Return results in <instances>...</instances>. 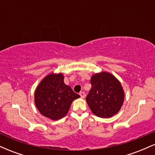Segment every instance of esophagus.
I'll return each mask as SVG.
<instances>
[{
	"label": "esophagus",
	"instance_id": "34e87169",
	"mask_svg": "<svg viewBox=\"0 0 155 155\" xmlns=\"http://www.w3.org/2000/svg\"><path fill=\"white\" fill-rule=\"evenodd\" d=\"M79 95H80V96H81V97H82V98H84V97H85L84 92H79Z\"/></svg>",
	"mask_w": 155,
	"mask_h": 155
}]
</instances>
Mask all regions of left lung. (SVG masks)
I'll list each match as a JSON object with an SVG mask.
<instances>
[{"instance_id":"obj_1","label":"left lung","mask_w":155,"mask_h":155,"mask_svg":"<svg viewBox=\"0 0 155 155\" xmlns=\"http://www.w3.org/2000/svg\"><path fill=\"white\" fill-rule=\"evenodd\" d=\"M92 87L86 101L92 113L109 118L120 111L124 101V92L120 81L111 74L101 72L91 78Z\"/></svg>"}]
</instances>
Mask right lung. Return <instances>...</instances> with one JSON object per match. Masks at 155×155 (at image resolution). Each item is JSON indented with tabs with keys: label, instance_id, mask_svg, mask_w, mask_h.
<instances>
[{
	"label": "right lung",
	"instance_id": "1",
	"mask_svg": "<svg viewBox=\"0 0 155 155\" xmlns=\"http://www.w3.org/2000/svg\"><path fill=\"white\" fill-rule=\"evenodd\" d=\"M63 79L61 74H49L41 81L35 92V103L38 111L53 120L65 117L73 101L80 97L64 83Z\"/></svg>",
	"mask_w": 155,
	"mask_h": 155
}]
</instances>
